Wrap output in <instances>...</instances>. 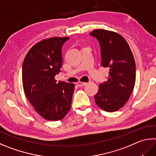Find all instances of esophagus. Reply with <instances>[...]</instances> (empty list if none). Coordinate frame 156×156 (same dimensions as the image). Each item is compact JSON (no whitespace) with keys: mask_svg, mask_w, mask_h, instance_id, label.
<instances>
[{"mask_svg":"<svg viewBox=\"0 0 156 156\" xmlns=\"http://www.w3.org/2000/svg\"><path fill=\"white\" fill-rule=\"evenodd\" d=\"M87 84V83H85V82H78L77 83V85L78 87H83L84 85H86Z\"/></svg>","mask_w":156,"mask_h":156,"instance_id":"1","label":"esophagus"}]
</instances>
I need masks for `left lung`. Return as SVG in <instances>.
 I'll return each instance as SVG.
<instances>
[{
  "label": "left lung",
  "mask_w": 156,
  "mask_h": 156,
  "mask_svg": "<svg viewBox=\"0 0 156 156\" xmlns=\"http://www.w3.org/2000/svg\"><path fill=\"white\" fill-rule=\"evenodd\" d=\"M101 48V66L109 68L108 80L99 85L94 95L97 105L106 112L117 111L129 100L136 81V64L128 44L122 36L104 29L89 33Z\"/></svg>",
  "instance_id": "obj_1"
}]
</instances>
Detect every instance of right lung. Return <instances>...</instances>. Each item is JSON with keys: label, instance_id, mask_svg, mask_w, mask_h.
<instances>
[{"label": "right lung", "instance_id": "obj_1", "mask_svg": "<svg viewBox=\"0 0 156 156\" xmlns=\"http://www.w3.org/2000/svg\"><path fill=\"white\" fill-rule=\"evenodd\" d=\"M69 38L51 37L34 45L22 65V84L34 109L45 119L59 121L72 105L74 84L55 80L62 66L61 49Z\"/></svg>", "mask_w": 156, "mask_h": 156}]
</instances>
